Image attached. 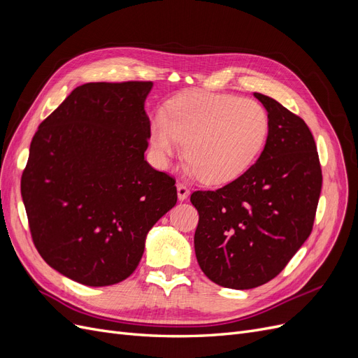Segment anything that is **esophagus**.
Instances as JSON below:
<instances>
[{
	"label": "esophagus",
	"instance_id": "1",
	"mask_svg": "<svg viewBox=\"0 0 358 358\" xmlns=\"http://www.w3.org/2000/svg\"><path fill=\"white\" fill-rule=\"evenodd\" d=\"M176 188H178V199H179L180 201L187 200L188 196H189V189H188L185 185H183V183H178Z\"/></svg>",
	"mask_w": 358,
	"mask_h": 358
}]
</instances>
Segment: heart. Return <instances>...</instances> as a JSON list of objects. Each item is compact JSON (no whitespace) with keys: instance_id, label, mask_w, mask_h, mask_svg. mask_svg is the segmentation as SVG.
<instances>
[{"instance_id":"b5f03b06","label":"heart","mask_w":358,"mask_h":358,"mask_svg":"<svg viewBox=\"0 0 358 358\" xmlns=\"http://www.w3.org/2000/svg\"><path fill=\"white\" fill-rule=\"evenodd\" d=\"M268 134L264 107L237 95L191 91L169 103V116L157 112L150 145L157 166L167 167L185 142L187 173L222 185L254 164Z\"/></svg>"}]
</instances>
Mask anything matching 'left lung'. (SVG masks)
I'll return each mask as SVG.
<instances>
[{
	"mask_svg": "<svg viewBox=\"0 0 358 358\" xmlns=\"http://www.w3.org/2000/svg\"><path fill=\"white\" fill-rule=\"evenodd\" d=\"M268 116L262 155L216 191H196L194 234L203 273L225 288L249 289L282 272L312 231L322 175L317 145L301 117L254 92Z\"/></svg>",
	"mask_w": 358,
	"mask_h": 358,
	"instance_id": "8db88e82",
	"label": "left lung"
}]
</instances>
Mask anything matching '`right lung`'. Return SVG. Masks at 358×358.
<instances>
[{
    "instance_id": "obj_1",
    "label": "right lung",
    "mask_w": 358,
    "mask_h": 358,
    "mask_svg": "<svg viewBox=\"0 0 358 358\" xmlns=\"http://www.w3.org/2000/svg\"><path fill=\"white\" fill-rule=\"evenodd\" d=\"M152 85L78 86L32 137L20 180L32 242L79 284L127 279L149 230L178 201L175 179L145 159Z\"/></svg>"
}]
</instances>
